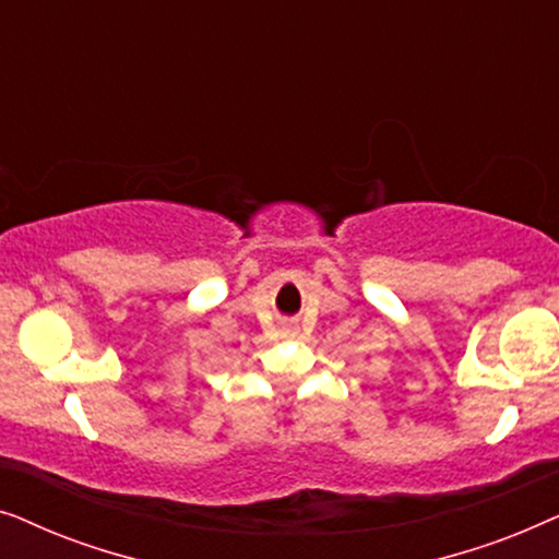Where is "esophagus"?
I'll return each mask as SVG.
<instances>
[{
	"label": "esophagus",
	"instance_id": "obj_1",
	"mask_svg": "<svg viewBox=\"0 0 559 559\" xmlns=\"http://www.w3.org/2000/svg\"><path fill=\"white\" fill-rule=\"evenodd\" d=\"M295 333H297V328H293V325L282 328V335H295Z\"/></svg>",
	"mask_w": 559,
	"mask_h": 559
}]
</instances>
